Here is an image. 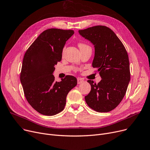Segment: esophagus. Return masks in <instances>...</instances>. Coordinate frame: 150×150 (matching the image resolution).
I'll use <instances>...</instances> for the list:
<instances>
[{
    "instance_id": "esophagus-1",
    "label": "esophagus",
    "mask_w": 150,
    "mask_h": 150,
    "mask_svg": "<svg viewBox=\"0 0 150 150\" xmlns=\"http://www.w3.org/2000/svg\"><path fill=\"white\" fill-rule=\"evenodd\" d=\"M83 82H84V79L83 78H77V83H78V84H81Z\"/></svg>"
}]
</instances>
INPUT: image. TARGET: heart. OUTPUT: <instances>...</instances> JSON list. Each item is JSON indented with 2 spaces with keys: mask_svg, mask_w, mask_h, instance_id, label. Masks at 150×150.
Masks as SVG:
<instances>
[{
  "mask_svg": "<svg viewBox=\"0 0 150 150\" xmlns=\"http://www.w3.org/2000/svg\"><path fill=\"white\" fill-rule=\"evenodd\" d=\"M87 45H86V44L84 43H79L78 44V46L79 48H81V47H85V46H87Z\"/></svg>",
  "mask_w": 150,
  "mask_h": 150,
  "instance_id": "1",
  "label": "heart"
}]
</instances>
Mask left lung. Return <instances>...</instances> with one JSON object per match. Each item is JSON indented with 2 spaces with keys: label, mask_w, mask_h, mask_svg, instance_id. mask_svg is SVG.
I'll return each mask as SVG.
<instances>
[{
  "label": "left lung",
  "mask_w": 150,
  "mask_h": 150,
  "mask_svg": "<svg viewBox=\"0 0 150 150\" xmlns=\"http://www.w3.org/2000/svg\"><path fill=\"white\" fill-rule=\"evenodd\" d=\"M78 32L93 44L92 66L98 69L96 72L102 78L98 84L87 81L91 91L85 96L86 102L96 112H110L122 100L130 80L127 52L115 33L107 26H95Z\"/></svg>",
  "instance_id": "left-lung-1"
}]
</instances>
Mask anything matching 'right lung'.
<instances>
[{"label":"right lung","instance_id":"1","mask_svg":"<svg viewBox=\"0 0 150 150\" xmlns=\"http://www.w3.org/2000/svg\"><path fill=\"white\" fill-rule=\"evenodd\" d=\"M73 30L51 28L44 31L25 54L21 81L28 103L37 112L53 116L64 109L69 92L77 84L76 78L66 75L55 81L54 66L62 60V52Z\"/></svg>","mask_w":150,"mask_h":150}]
</instances>
